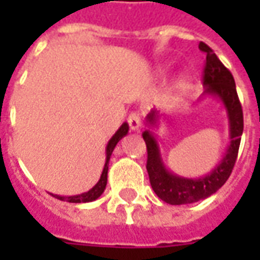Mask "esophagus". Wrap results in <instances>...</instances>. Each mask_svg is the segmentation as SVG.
<instances>
[{
    "mask_svg": "<svg viewBox=\"0 0 260 260\" xmlns=\"http://www.w3.org/2000/svg\"><path fill=\"white\" fill-rule=\"evenodd\" d=\"M128 124H129L131 131H139L142 128V119L139 114L131 113L128 117Z\"/></svg>",
    "mask_w": 260,
    "mask_h": 260,
    "instance_id": "1",
    "label": "esophagus"
}]
</instances>
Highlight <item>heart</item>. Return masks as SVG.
<instances>
[{
    "label": "heart",
    "instance_id": "obj_1",
    "mask_svg": "<svg viewBox=\"0 0 260 260\" xmlns=\"http://www.w3.org/2000/svg\"><path fill=\"white\" fill-rule=\"evenodd\" d=\"M189 87H191V82H189V79H188L186 76H182V78L177 82V85L174 86L173 97H174V99H178V97L184 96L186 91L189 90Z\"/></svg>",
    "mask_w": 260,
    "mask_h": 260
}]
</instances>
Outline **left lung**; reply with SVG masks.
<instances>
[{"label":"left lung","mask_w":260,"mask_h":260,"mask_svg":"<svg viewBox=\"0 0 260 260\" xmlns=\"http://www.w3.org/2000/svg\"><path fill=\"white\" fill-rule=\"evenodd\" d=\"M199 48L206 53V65L203 71V85L205 91L202 97H214L225 108L229 119L230 145L225 149L223 157L209 173L196 178L184 177L173 173L167 169L161 157V150L158 146L157 135L154 129L158 128L161 119H167L157 111H150L146 115L147 129L142 134L146 142L147 164L146 170L153 191L156 195L169 205H188L195 203L209 196L221 188L229 180L234 169L241 136L244 131V117L240 100L237 96L235 82L233 75L225 68L213 50L205 43H199Z\"/></svg>","instance_id":"1"}]
</instances>
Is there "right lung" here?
<instances>
[{
	"mask_svg": "<svg viewBox=\"0 0 260 260\" xmlns=\"http://www.w3.org/2000/svg\"><path fill=\"white\" fill-rule=\"evenodd\" d=\"M129 131V125L128 122H124V124L119 126L117 132L111 136V139L108 141L107 146H106V163H104V169L102 171V175H100V180L97 181V184L91 189H89L87 192H83V193H79V195H74V196H61V195H51L54 198H57L59 201H67L69 203H87V202H93L99 199L102 193L106 189V185H107V174H108V163H110V157L113 154L114 147L117 146L118 143L124 136H126Z\"/></svg>",
	"mask_w": 260,
	"mask_h": 260,
	"instance_id": "1",
	"label": "right lung"
}]
</instances>
